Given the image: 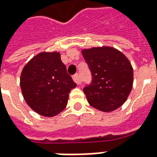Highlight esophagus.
I'll return each instance as SVG.
<instances>
[{
	"label": "esophagus",
	"mask_w": 157,
	"mask_h": 157,
	"mask_svg": "<svg viewBox=\"0 0 157 157\" xmlns=\"http://www.w3.org/2000/svg\"><path fill=\"white\" fill-rule=\"evenodd\" d=\"M73 78V81L76 83V84H81V79H80V77H79L78 74H75V75H73L72 76Z\"/></svg>",
	"instance_id": "1"
}]
</instances>
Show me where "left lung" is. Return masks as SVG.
Returning a JSON list of instances; mask_svg holds the SVG:
<instances>
[{"instance_id": "1", "label": "left lung", "mask_w": 157, "mask_h": 157, "mask_svg": "<svg viewBox=\"0 0 157 157\" xmlns=\"http://www.w3.org/2000/svg\"><path fill=\"white\" fill-rule=\"evenodd\" d=\"M82 53L92 76L91 82L83 88L89 104L105 112L120 107L133 84V69L128 59L109 46L85 49Z\"/></svg>"}]
</instances>
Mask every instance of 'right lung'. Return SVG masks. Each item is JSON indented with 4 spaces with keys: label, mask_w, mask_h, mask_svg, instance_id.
Returning a JSON list of instances; mask_svg holds the SVG:
<instances>
[{
    "label": "right lung",
    "mask_w": 157,
    "mask_h": 157,
    "mask_svg": "<svg viewBox=\"0 0 157 157\" xmlns=\"http://www.w3.org/2000/svg\"><path fill=\"white\" fill-rule=\"evenodd\" d=\"M20 85L27 105L38 114L54 117L66 108L70 91L76 86L59 52H41L25 65Z\"/></svg>",
    "instance_id": "add662e5"
}]
</instances>
